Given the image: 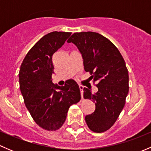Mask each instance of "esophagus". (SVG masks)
<instances>
[{
  "instance_id": "1",
  "label": "esophagus",
  "mask_w": 151,
  "mask_h": 151,
  "mask_svg": "<svg viewBox=\"0 0 151 151\" xmlns=\"http://www.w3.org/2000/svg\"><path fill=\"white\" fill-rule=\"evenodd\" d=\"M79 88H80V93H81V98L83 99V88H84V87H83V85H80V86H79Z\"/></svg>"
}]
</instances>
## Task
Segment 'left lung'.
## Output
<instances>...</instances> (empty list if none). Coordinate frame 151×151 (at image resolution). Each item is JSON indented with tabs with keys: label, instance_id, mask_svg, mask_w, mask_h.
Segmentation results:
<instances>
[{
	"label": "left lung",
	"instance_id": "1",
	"mask_svg": "<svg viewBox=\"0 0 151 151\" xmlns=\"http://www.w3.org/2000/svg\"><path fill=\"white\" fill-rule=\"evenodd\" d=\"M73 43L83 59L85 71L97 83L98 91L83 88L85 99L92 100L95 111L85 116L91 131L108 130L118 119L129 93V73L121 52L108 39L95 32L74 33L67 41Z\"/></svg>",
	"mask_w": 151,
	"mask_h": 151
}]
</instances>
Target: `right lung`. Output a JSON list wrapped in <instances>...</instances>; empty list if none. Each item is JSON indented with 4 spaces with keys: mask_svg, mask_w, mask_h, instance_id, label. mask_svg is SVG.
Here are the masks:
<instances>
[{
    "mask_svg": "<svg viewBox=\"0 0 151 151\" xmlns=\"http://www.w3.org/2000/svg\"><path fill=\"white\" fill-rule=\"evenodd\" d=\"M71 34L53 31L44 36L29 50L19 69V88L25 106L35 122L45 130L60 129L68 108L81 99L79 85L74 80L59 86L52 79L53 54Z\"/></svg>",
    "mask_w": 151,
    "mask_h": 151,
    "instance_id": "add662e5",
    "label": "right lung"
}]
</instances>
